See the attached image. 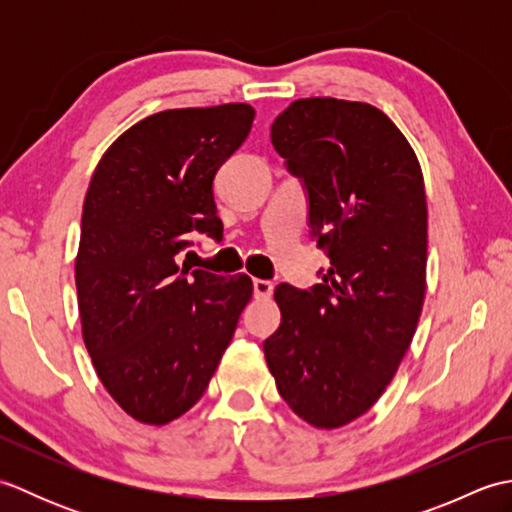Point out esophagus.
I'll use <instances>...</instances> for the list:
<instances>
[{
  "label": "esophagus",
  "mask_w": 512,
  "mask_h": 512,
  "mask_svg": "<svg viewBox=\"0 0 512 512\" xmlns=\"http://www.w3.org/2000/svg\"><path fill=\"white\" fill-rule=\"evenodd\" d=\"M273 284H270V281H266V279H255L253 281V292H255V297L257 299H268L270 295H273Z\"/></svg>",
  "instance_id": "esophagus-1"
}]
</instances>
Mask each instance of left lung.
<instances>
[{
    "instance_id": "left-lung-1",
    "label": "left lung",
    "mask_w": 512,
    "mask_h": 512,
    "mask_svg": "<svg viewBox=\"0 0 512 512\" xmlns=\"http://www.w3.org/2000/svg\"><path fill=\"white\" fill-rule=\"evenodd\" d=\"M270 140L308 191V222L330 257L321 284H281L264 354L281 398L317 429L374 405L405 358L427 290V195L407 138L378 107L299 99Z\"/></svg>"
}]
</instances>
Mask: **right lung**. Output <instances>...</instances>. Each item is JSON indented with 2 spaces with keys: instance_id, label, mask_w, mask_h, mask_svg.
Here are the masks:
<instances>
[{
  "instance_id": "1",
  "label": "right lung",
  "mask_w": 512,
  "mask_h": 512,
  "mask_svg": "<svg viewBox=\"0 0 512 512\" xmlns=\"http://www.w3.org/2000/svg\"><path fill=\"white\" fill-rule=\"evenodd\" d=\"M253 118L246 103L158 112L118 136L92 173L74 262L83 341L138 422L160 427L202 398L253 297L246 275L176 262L189 233L220 231L213 178Z\"/></svg>"
}]
</instances>
